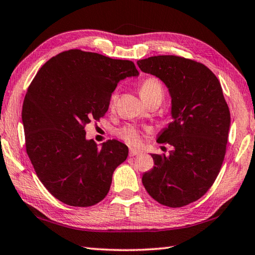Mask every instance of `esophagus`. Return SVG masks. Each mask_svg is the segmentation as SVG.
I'll use <instances>...</instances> for the list:
<instances>
[{
    "label": "esophagus",
    "instance_id": "34e87169",
    "mask_svg": "<svg viewBox=\"0 0 255 255\" xmlns=\"http://www.w3.org/2000/svg\"><path fill=\"white\" fill-rule=\"evenodd\" d=\"M137 156H140V151L132 150V149L129 151V157H137Z\"/></svg>",
    "mask_w": 255,
    "mask_h": 255
}]
</instances>
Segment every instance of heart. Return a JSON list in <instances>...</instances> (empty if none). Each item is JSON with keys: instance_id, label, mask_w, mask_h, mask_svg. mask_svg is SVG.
Returning a JSON list of instances; mask_svg holds the SVG:
<instances>
[{"instance_id": "heart-1", "label": "heart", "mask_w": 255, "mask_h": 255, "mask_svg": "<svg viewBox=\"0 0 255 255\" xmlns=\"http://www.w3.org/2000/svg\"><path fill=\"white\" fill-rule=\"evenodd\" d=\"M139 93H140V96L144 103L153 101V99H158V101L162 102L164 96V88L162 83L158 78L148 77L141 83L140 87H139ZM117 92H114L111 95V98H109V107H115L117 102ZM149 133H150V129L149 128L139 129L132 126V125H127V126H125L118 130V136L127 143L131 144V146H138V144H140L142 134Z\"/></svg>"}]
</instances>
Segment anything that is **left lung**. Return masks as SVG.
I'll list each match as a JSON object with an SVG mask.
<instances>
[{"mask_svg":"<svg viewBox=\"0 0 255 255\" xmlns=\"http://www.w3.org/2000/svg\"><path fill=\"white\" fill-rule=\"evenodd\" d=\"M137 64L167 85L173 118L158 138L173 150L167 157L151 154L154 166L142 184L162 206H188L211 188L226 156L230 111L222 87L206 65L190 58L159 55Z\"/></svg>","mask_w":255,"mask_h":255,"instance_id":"8db88e82","label":"left lung"}]
</instances>
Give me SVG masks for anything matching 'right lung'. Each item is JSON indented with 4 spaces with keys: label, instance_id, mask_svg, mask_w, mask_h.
I'll use <instances>...</instances> for the list:
<instances>
[{
    "label": "right lung",
    "instance_id": "1",
    "mask_svg": "<svg viewBox=\"0 0 255 255\" xmlns=\"http://www.w3.org/2000/svg\"><path fill=\"white\" fill-rule=\"evenodd\" d=\"M131 61L69 49L45 63L25 95V147L35 172L57 200L72 207L101 202L128 147L107 140L102 147L85 138L98 122L121 79L138 76Z\"/></svg>",
    "mask_w": 255,
    "mask_h": 255
}]
</instances>
